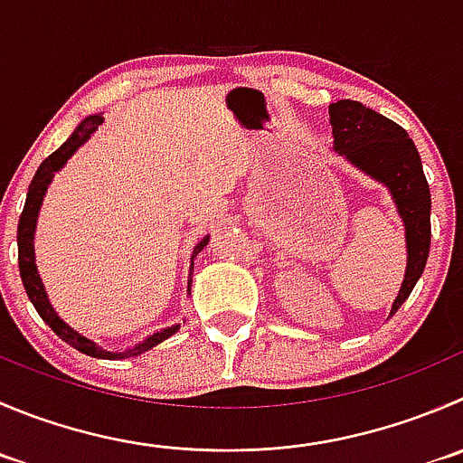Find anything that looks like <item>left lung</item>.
Listing matches in <instances>:
<instances>
[{
    "instance_id": "1",
    "label": "left lung",
    "mask_w": 463,
    "mask_h": 463,
    "mask_svg": "<svg viewBox=\"0 0 463 463\" xmlns=\"http://www.w3.org/2000/svg\"><path fill=\"white\" fill-rule=\"evenodd\" d=\"M330 124L336 154L389 187L405 223L407 267L401 291L392 305L393 317L419 282L430 253L432 199L420 156L405 128L360 101L341 99L330 103Z\"/></svg>"
}]
</instances>
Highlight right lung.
I'll return each mask as SVG.
<instances>
[{
    "label": "right lung",
    "mask_w": 463,
    "mask_h": 463,
    "mask_svg": "<svg viewBox=\"0 0 463 463\" xmlns=\"http://www.w3.org/2000/svg\"><path fill=\"white\" fill-rule=\"evenodd\" d=\"M101 122H103L101 115H90V118H85L83 122L76 127V131L67 137L65 145H61V149L53 151V154L49 156L47 160H43V165L38 167V172H35L33 181H31L29 185V194H26L24 210H22L20 214V223H17V260H20V276H22V282H24L26 296H29V300L33 303V307L38 309L40 318H43V321L47 323V326L52 327L62 341H67V344H70L71 348H76V351L85 353V355L90 357H99V360H127V357H136V355H142L145 351H151V348L158 345L160 341L176 335L181 326H172V327H165V330L160 332H154V335L146 336L145 341H140V344H136L133 348H128V351L124 353L103 351L101 345H97L92 339H88V336H83L80 332H76L74 327L67 326V323L58 317L56 309L52 307V303H49L47 298V291H44L43 280H40L38 276V267H35V250H33L35 222H38V213H40V205H43L44 192H47L49 183L53 181V174L61 172V169L65 167L67 160H70L71 156L76 154V149H79V146L83 145L94 131H97ZM208 240L210 237H203V240L194 246L192 260H194L205 246H208ZM192 269H194V262H192ZM190 285L192 280L187 282V287Z\"/></svg>",
    "instance_id": "right-lung-1"
}]
</instances>
